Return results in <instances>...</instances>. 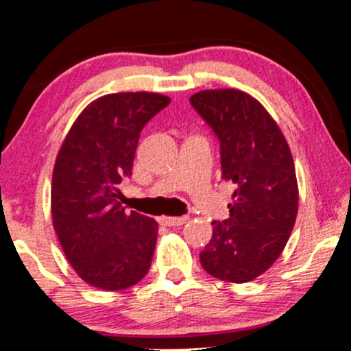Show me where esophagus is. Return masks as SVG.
Instances as JSON below:
<instances>
[{"label":"esophagus","mask_w":351,"mask_h":351,"mask_svg":"<svg viewBox=\"0 0 351 351\" xmlns=\"http://www.w3.org/2000/svg\"><path fill=\"white\" fill-rule=\"evenodd\" d=\"M186 217H163L161 218V223L167 226H182L186 223Z\"/></svg>","instance_id":"34e87169"}]
</instances>
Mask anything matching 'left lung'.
<instances>
[{"label": "left lung", "instance_id": "8db88e82", "mask_svg": "<svg viewBox=\"0 0 351 351\" xmlns=\"http://www.w3.org/2000/svg\"><path fill=\"white\" fill-rule=\"evenodd\" d=\"M190 103L218 136L221 178L237 184L230 218L211 223L199 261L223 282H252L282 255L295 226L298 183L290 146L263 105L245 91H198Z\"/></svg>", "mask_w": 351, "mask_h": 351}]
</instances>
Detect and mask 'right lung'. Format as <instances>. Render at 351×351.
<instances>
[{
    "mask_svg": "<svg viewBox=\"0 0 351 351\" xmlns=\"http://www.w3.org/2000/svg\"><path fill=\"white\" fill-rule=\"evenodd\" d=\"M168 103L146 91L101 96L80 113L58 152L53 226L80 278L99 290L133 287L152 267L158 223L126 213L118 184L132 176L143 126Z\"/></svg>",
    "mask_w": 351,
    "mask_h": 351,
    "instance_id": "add662e5",
    "label": "right lung"
}]
</instances>
